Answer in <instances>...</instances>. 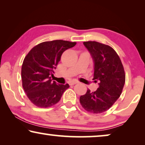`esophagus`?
I'll use <instances>...</instances> for the list:
<instances>
[{
    "instance_id": "1",
    "label": "esophagus",
    "mask_w": 145,
    "mask_h": 145,
    "mask_svg": "<svg viewBox=\"0 0 145 145\" xmlns=\"http://www.w3.org/2000/svg\"><path fill=\"white\" fill-rule=\"evenodd\" d=\"M77 83H78V81L73 80V81H71V82H70V83H69V84H70L71 86H72V85L76 84H77Z\"/></svg>"
}]
</instances>
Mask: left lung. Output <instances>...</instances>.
Masks as SVG:
<instances>
[{
  "label": "left lung",
  "mask_w": 145,
  "mask_h": 145,
  "mask_svg": "<svg viewBox=\"0 0 145 145\" xmlns=\"http://www.w3.org/2000/svg\"><path fill=\"white\" fill-rule=\"evenodd\" d=\"M83 44L94 61V78L99 87L95 92L87 90L80 96L82 108L92 114H101L112 107L120 98L125 82V74L120 57L109 45L97 41Z\"/></svg>",
  "instance_id": "obj_1"
}]
</instances>
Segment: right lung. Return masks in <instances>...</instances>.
<instances>
[{"instance_id":"add662e5","label":"right lung","mask_w":145,"mask_h":145,"mask_svg":"<svg viewBox=\"0 0 145 145\" xmlns=\"http://www.w3.org/2000/svg\"><path fill=\"white\" fill-rule=\"evenodd\" d=\"M76 42L64 40L45 41L33 47L22 66V86L27 98L39 108H49L59 102L69 85L51 80L63 53Z\"/></svg>"}]
</instances>
